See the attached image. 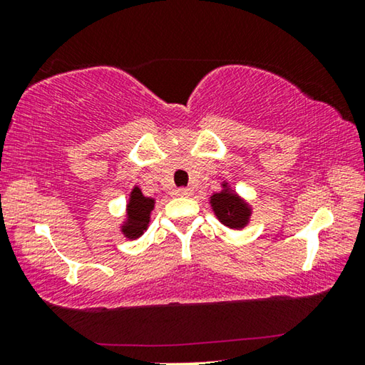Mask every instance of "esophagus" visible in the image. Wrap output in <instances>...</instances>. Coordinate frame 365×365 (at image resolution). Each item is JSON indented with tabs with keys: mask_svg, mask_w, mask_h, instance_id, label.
Segmentation results:
<instances>
[{
	"mask_svg": "<svg viewBox=\"0 0 365 365\" xmlns=\"http://www.w3.org/2000/svg\"><path fill=\"white\" fill-rule=\"evenodd\" d=\"M177 195L178 196H190L191 195V190L187 188V187H182V188L177 190Z\"/></svg>",
	"mask_w": 365,
	"mask_h": 365,
	"instance_id": "obj_1",
	"label": "esophagus"
}]
</instances>
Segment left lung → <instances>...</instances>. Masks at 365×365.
I'll return each instance as SVG.
<instances>
[{
	"label": "left lung",
	"mask_w": 365,
	"mask_h": 365,
	"mask_svg": "<svg viewBox=\"0 0 365 365\" xmlns=\"http://www.w3.org/2000/svg\"><path fill=\"white\" fill-rule=\"evenodd\" d=\"M211 205L222 224L230 228H243L250 219V207L228 190L215 193Z\"/></svg>",
	"instance_id": "1"
}]
</instances>
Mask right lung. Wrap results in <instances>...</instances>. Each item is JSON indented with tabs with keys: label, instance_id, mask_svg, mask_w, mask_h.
Instances as JSON below:
<instances>
[{
	"label": "right lung",
	"instance_id": "obj_1",
	"mask_svg": "<svg viewBox=\"0 0 365 365\" xmlns=\"http://www.w3.org/2000/svg\"><path fill=\"white\" fill-rule=\"evenodd\" d=\"M153 207L154 200L143 196L140 188L135 187L127 206V224L122 228L127 238H138L140 235H143L148 222H150V212L153 211Z\"/></svg>",
	"mask_w": 365,
	"mask_h": 365
}]
</instances>
